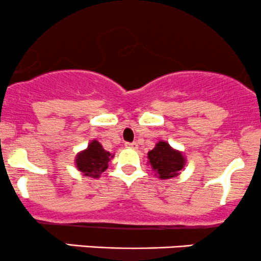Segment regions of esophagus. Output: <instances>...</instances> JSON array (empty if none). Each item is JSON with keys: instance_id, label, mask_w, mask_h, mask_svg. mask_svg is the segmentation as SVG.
I'll return each instance as SVG.
<instances>
[{"instance_id": "34e87169", "label": "esophagus", "mask_w": 261, "mask_h": 261, "mask_svg": "<svg viewBox=\"0 0 261 261\" xmlns=\"http://www.w3.org/2000/svg\"><path fill=\"white\" fill-rule=\"evenodd\" d=\"M125 147L126 148H133V150H136L137 144H136V142H126Z\"/></svg>"}]
</instances>
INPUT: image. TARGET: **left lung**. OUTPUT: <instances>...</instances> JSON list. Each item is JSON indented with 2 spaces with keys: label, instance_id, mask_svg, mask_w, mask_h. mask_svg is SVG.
Instances as JSON below:
<instances>
[{
  "label": "left lung",
  "instance_id": "1",
  "mask_svg": "<svg viewBox=\"0 0 261 261\" xmlns=\"http://www.w3.org/2000/svg\"><path fill=\"white\" fill-rule=\"evenodd\" d=\"M148 165L156 176L161 179H168L179 174L185 167L186 159L182 152L174 150L166 141H159L153 150L148 151Z\"/></svg>",
  "mask_w": 261,
  "mask_h": 261
}]
</instances>
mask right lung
<instances>
[{
    "label": "right lung",
    "mask_w": 261,
    "mask_h": 261,
    "mask_svg": "<svg viewBox=\"0 0 261 261\" xmlns=\"http://www.w3.org/2000/svg\"><path fill=\"white\" fill-rule=\"evenodd\" d=\"M113 157L114 154L104 150L100 142L96 141V140H93L88 145L87 150L82 151V152L76 154L75 165L84 176L98 178L100 174L107 170L109 161Z\"/></svg>",
    "instance_id": "add662e5"
}]
</instances>
